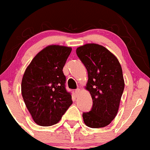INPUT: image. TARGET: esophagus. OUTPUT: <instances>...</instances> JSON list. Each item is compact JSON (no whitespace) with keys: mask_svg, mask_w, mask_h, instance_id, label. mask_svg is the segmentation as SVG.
<instances>
[{"mask_svg":"<svg viewBox=\"0 0 150 150\" xmlns=\"http://www.w3.org/2000/svg\"><path fill=\"white\" fill-rule=\"evenodd\" d=\"M80 92H81L80 89H77V90H75V95H76V96H78V95H79V93H80Z\"/></svg>","mask_w":150,"mask_h":150,"instance_id":"1","label":"esophagus"}]
</instances>
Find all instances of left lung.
Returning a JSON list of instances; mask_svg holds the SVG:
<instances>
[{"instance_id": "1", "label": "left lung", "mask_w": 150, "mask_h": 150, "mask_svg": "<svg viewBox=\"0 0 150 150\" xmlns=\"http://www.w3.org/2000/svg\"><path fill=\"white\" fill-rule=\"evenodd\" d=\"M76 53L87 70L85 89L93 99L91 110L82 115L83 122L93 129L105 127L117 116L125 87L120 63L109 50L95 43L78 47Z\"/></svg>"}]
</instances>
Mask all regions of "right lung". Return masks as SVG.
I'll return each instance as SVG.
<instances>
[{"label": "right lung", "mask_w": 150, "mask_h": 150, "mask_svg": "<svg viewBox=\"0 0 150 150\" xmlns=\"http://www.w3.org/2000/svg\"><path fill=\"white\" fill-rule=\"evenodd\" d=\"M71 47L51 45L33 57L21 81V95L33 121L41 126L57 123L72 104L63 69Z\"/></svg>", "instance_id": "obj_1"}]
</instances>
